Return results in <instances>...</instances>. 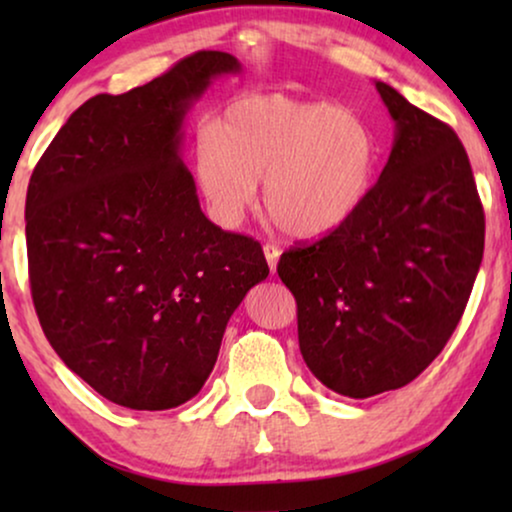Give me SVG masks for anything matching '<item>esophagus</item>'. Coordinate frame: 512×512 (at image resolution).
I'll use <instances>...</instances> for the list:
<instances>
[{
    "label": "esophagus",
    "instance_id": "obj_1",
    "mask_svg": "<svg viewBox=\"0 0 512 512\" xmlns=\"http://www.w3.org/2000/svg\"><path fill=\"white\" fill-rule=\"evenodd\" d=\"M263 254H265V258H268V265H270V270L275 272V270H277L279 254H282V251H279L277 244H272V242H265V244H263Z\"/></svg>",
    "mask_w": 512,
    "mask_h": 512
}]
</instances>
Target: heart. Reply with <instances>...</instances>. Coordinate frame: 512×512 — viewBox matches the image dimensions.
Here are the masks:
<instances>
[{
	"label": "heart",
	"mask_w": 512,
	"mask_h": 512,
	"mask_svg": "<svg viewBox=\"0 0 512 512\" xmlns=\"http://www.w3.org/2000/svg\"><path fill=\"white\" fill-rule=\"evenodd\" d=\"M375 165L377 142L361 114L286 95L230 102L198 142V179L216 219L240 221L263 179L270 219L296 237L340 228L370 193Z\"/></svg>",
	"instance_id": "1"
}]
</instances>
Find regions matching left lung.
I'll return each instance as SVG.
<instances>
[{
	"label": "left lung",
	"instance_id": "left-lung-1",
	"mask_svg": "<svg viewBox=\"0 0 512 512\" xmlns=\"http://www.w3.org/2000/svg\"><path fill=\"white\" fill-rule=\"evenodd\" d=\"M375 88L396 123L380 179L340 228L277 263L307 368L349 398L401 389L429 368L466 310L485 249L457 132L387 83Z\"/></svg>",
	"mask_w": 512,
	"mask_h": 512
}]
</instances>
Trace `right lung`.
<instances>
[{"label":"right lung","mask_w":512,"mask_h":512,"mask_svg":"<svg viewBox=\"0 0 512 512\" xmlns=\"http://www.w3.org/2000/svg\"><path fill=\"white\" fill-rule=\"evenodd\" d=\"M230 53L198 51L146 86L83 102L34 167L27 263L39 324L107 401L167 410L202 389L230 314L268 277L254 237L202 214L181 123Z\"/></svg>","instance_id":"add662e5"}]
</instances>
